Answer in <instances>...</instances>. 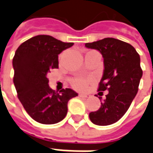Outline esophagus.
Returning a JSON list of instances; mask_svg holds the SVG:
<instances>
[{
	"mask_svg": "<svg viewBox=\"0 0 153 153\" xmlns=\"http://www.w3.org/2000/svg\"><path fill=\"white\" fill-rule=\"evenodd\" d=\"M79 97L81 98H88L90 97L89 95H85V94H79Z\"/></svg>",
	"mask_w": 153,
	"mask_h": 153,
	"instance_id": "esophagus-1",
	"label": "esophagus"
}]
</instances>
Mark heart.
I'll return each mask as SVG.
<instances>
[{"label":"heart","instance_id":"b5f03b06","mask_svg":"<svg viewBox=\"0 0 153 153\" xmlns=\"http://www.w3.org/2000/svg\"><path fill=\"white\" fill-rule=\"evenodd\" d=\"M87 80L82 78H79V79H75L74 81L72 82L73 86L76 88L78 90H84L85 87L87 86Z\"/></svg>","mask_w":153,"mask_h":153}]
</instances>
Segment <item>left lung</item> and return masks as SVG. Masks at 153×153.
<instances>
[{
	"mask_svg": "<svg viewBox=\"0 0 153 153\" xmlns=\"http://www.w3.org/2000/svg\"><path fill=\"white\" fill-rule=\"evenodd\" d=\"M85 47L102 55L104 69L98 91H108L104 100L99 97L101 107L89 117L100 126L114 124L127 112L138 91L142 77L140 56L132 45L114 38L86 43Z\"/></svg>",
	"mask_w": 153,
	"mask_h": 153,
	"instance_id": "left-lung-1",
	"label": "left lung"
}]
</instances>
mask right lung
Returning a JSON list of instances; mask_svg holds the SVG:
<instances>
[{
    "instance_id": "right-lung-1",
    "label": "right lung",
    "mask_w": 153,
    "mask_h": 153,
    "mask_svg": "<svg viewBox=\"0 0 153 153\" xmlns=\"http://www.w3.org/2000/svg\"><path fill=\"white\" fill-rule=\"evenodd\" d=\"M50 35L30 38L17 49L13 59V83L18 97L26 112L38 123L56 124L66 117L68 102L78 96L67 88L56 93L48 85L47 74L58 68V55L71 47Z\"/></svg>"
}]
</instances>
